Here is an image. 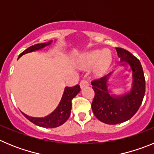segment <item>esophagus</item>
Masks as SVG:
<instances>
[{
  "label": "esophagus",
  "instance_id": "1",
  "mask_svg": "<svg viewBox=\"0 0 154 154\" xmlns=\"http://www.w3.org/2000/svg\"><path fill=\"white\" fill-rule=\"evenodd\" d=\"M87 86H89V82H88V81H86V80H82L80 82V87H81V89H83V88Z\"/></svg>",
  "mask_w": 154,
  "mask_h": 154
}]
</instances>
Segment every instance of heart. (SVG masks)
<instances>
[{"mask_svg": "<svg viewBox=\"0 0 154 154\" xmlns=\"http://www.w3.org/2000/svg\"><path fill=\"white\" fill-rule=\"evenodd\" d=\"M112 56L107 49L93 50L84 54L81 65L84 68H90L94 65V72L96 75H102L110 67Z\"/></svg>", "mask_w": 154, "mask_h": 154, "instance_id": "heart-1", "label": "heart"}]
</instances>
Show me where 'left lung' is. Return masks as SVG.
Wrapping results in <instances>:
<instances>
[{"instance_id": "obj_1", "label": "left lung", "mask_w": 154, "mask_h": 154, "mask_svg": "<svg viewBox=\"0 0 154 154\" xmlns=\"http://www.w3.org/2000/svg\"><path fill=\"white\" fill-rule=\"evenodd\" d=\"M122 65H129L132 71L130 92L116 96L108 89V81L112 72L91 82L95 92L92 103L94 115L106 124L115 125L127 121L137 112L145 94V78L140 61L130 51L116 48Z\"/></svg>"}]
</instances>
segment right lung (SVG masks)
<instances>
[{"instance_id":"obj_1","label":"right lung","mask_w":154,"mask_h":154,"mask_svg":"<svg viewBox=\"0 0 154 154\" xmlns=\"http://www.w3.org/2000/svg\"><path fill=\"white\" fill-rule=\"evenodd\" d=\"M51 42H52V41H50V42H46V43L36 44L35 45L31 46L26 50H24L22 53H21L18 58L24 54L42 49L46 46L49 45ZM79 92L80 86L79 85H76L75 86L73 87H65L61 101L57 108L51 113L46 116L45 117H32V116H29L24 114V112H22V113L28 120L31 121V123H35L37 126L45 128L58 127V126L65 123L66 120L69 118L71 109H72V100Z\"/></svg>"}]
</instances>
